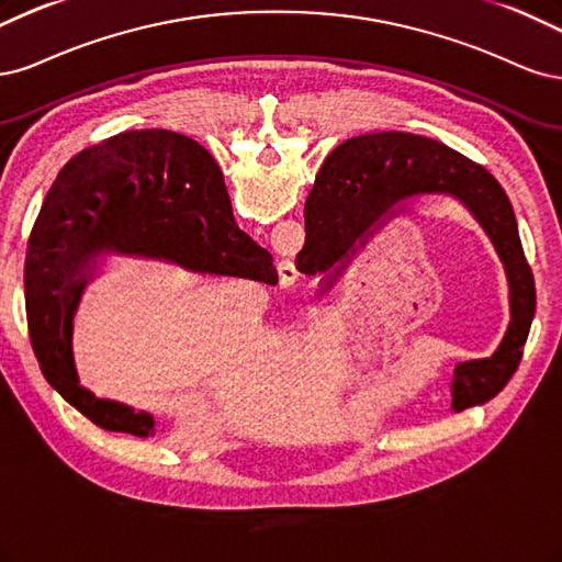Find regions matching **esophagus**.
<instances>
[{"label":"esophagus","mask_w":562,"mask_h":562,"mask_svg":"<svg viewBox=\"0 0 562 562\" xmlns=\"http://www.w3.org/2000/svg\"><path fill=\"white\" fill-rule=\"evenodd\" d=\"M282 267L285 268L284 274L281 273L280 268V276H282V284H294V282H296V276H299V273H296V268H294V263H284V266Z\"/></svg>","instance_id":"34e87169"}]
</instances>
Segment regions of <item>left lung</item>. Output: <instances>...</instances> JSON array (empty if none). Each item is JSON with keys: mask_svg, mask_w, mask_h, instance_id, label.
<instances>
[{"mask_svg": "<svg viewBox=\"0 0 562 562\" xmlns=\"http://www.w3.org/2000/svg\"><path fill=\"white\" fill-rule=\"evenodd\" d=\"M315 201L305 203V245L296 255L303 276L346 270L373 224L406 210L418 195L460 201L491 238L509 282L512 322L499 348L485 359L462 361L452 373V411L491 402L516 373L535 317V278L525 261L514 207L497 179L446 144L411 133L350 137L324 158ZM337 266L334 267L333 263Z\"/></svg>", "mask_w": 562, "mask_h": 562, "instance_id": "obj_1", "label": "left lung"}]
</instances>
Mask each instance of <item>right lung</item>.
<instances>
[{
    "instance_id": "right-lung-1",
    "label": "right lung",
    "mask_w": 562,
    "mask_h": 562,
    "mask_svg": "<svg viewBox=\"0 0 562 562\" xmlns=\"http://www.w3.org/2000/svg\"><path fill=\"white\" fill-rule=\"evenodd\" d=\"M106 255L195 273L278 282L273 257L235 226L224 175L205 147L172 131H125L71 158L48 189L25 257L32 350L63 400L102 429L149 437V413L79 385L71 319Z\"/></svg>"
}]
</instances>
